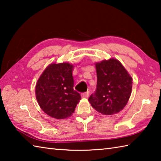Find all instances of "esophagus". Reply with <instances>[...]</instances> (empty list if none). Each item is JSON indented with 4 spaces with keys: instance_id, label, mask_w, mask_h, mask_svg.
<instances>
[{
    "instance_id": "esophagus-1",
    "label": "esophagus",
    "mask_w": 161,
    "mask_h": 161,
    "mask_svg": "<svg viewBox=\"0 0 161 161\" xmlns=\"http://www.w3.org/2000/svg\"><path fill=\"white\" fill-rule=\"evenodd\" d=\"M89 94H90V92H88V91H87V92H86L82 93L81 94V97L83 98H86V97H87L89 96Z\"/></svg>"
}]
</instances>
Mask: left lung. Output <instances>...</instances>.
<instances>
[{"instance_id":"1","label":"left lung","mask_w":161,"mask_h":161,"mask_svg":"<svg viewBox=\"0 0 161 161\" xmlns=\"http://www.w3.org/2000/svg\"><path fill=\"white\" fill-rule=\"evenodd\" d=\"M97 88L88 100L99 113L112 115L128 103L132 91V77L116 59L103 60L96 64Z\"/></svg>"}]
</instances>
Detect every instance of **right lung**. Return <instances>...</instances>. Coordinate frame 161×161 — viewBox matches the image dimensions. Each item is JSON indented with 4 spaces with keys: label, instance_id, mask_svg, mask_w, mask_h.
Returning a JSON list of instances; mask_svg holds the SVG:
<instances>
[{
    "label": "right lung",
    "instance_id": "right-lung-1",
    "mask_svg": "<svg viewBox=\"0 0 161 161\" xmlns=\"http://www.w3.org/2000/svg\"><path fill=\"white\" fill-rule=\"evenodd\" d=\"M73 68L69 63L51 64L39 78L36 99L48 116L57 119L69 117L80 100V95L74 89Z\"/></svg>",
    "mask_w": 161,
    "mask_h": 161
}]
</instances>
